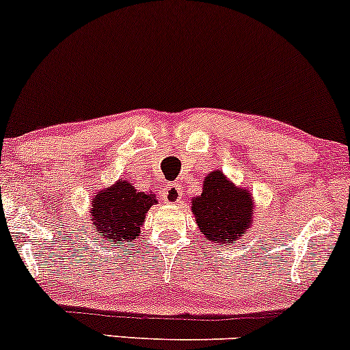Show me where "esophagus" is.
I'll return each mask as SVG.
<instances>
[{
  "label": "esophagus",
  "instance_id": "esophagus-1",
  "mask_svg": "<svg viewBox=\"0 0 350 350\" xmlns=\"http://www.w3.org/2000/svg\"><path fill=\"white\" fill-rule=\"evenodd\" d=\"M180 198H183V192H180V184L178 183H172L171 186H167L166 191H164V200H166V202H179Z\"/></svg>",
  "mask_w": 350,
  "mask_h": 350
}]
</instances>
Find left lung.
Instances as JSON below:
<instances>
[{"mask_svg":"<svg viewBox=\"0 0 350 350\" xmlns=\"http://www.w3.org/2000/svg\"><path fill=\"white\" fill-rule=\"evenodd\" d=\"M192 214L206 242H235L252 228V196L214 171L204 179L202 194L192 200Z\"/></svg>","mask_w":350,"mask_h":350,"instance_id":"obj_1","label":"left lung"}]
</instances>
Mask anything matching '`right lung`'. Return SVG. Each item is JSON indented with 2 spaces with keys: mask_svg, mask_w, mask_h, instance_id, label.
I'll return each instance as SVG.
<instances>
[{
  "mask_svg": "<svg viewBox=\"0 0 350 350\" xmlns=\"http://www.w3.org/2000/svg\"><path fill=\"white\" fill-rule=\"evenodd\" d=\"M156 204V196L138 192L128 180H118L92 198L90 226L105 240L131 242L139 235L144 215Z\"/></svg>",
  "mask_w": 350,
  "mask_h": 350,
  "instance_id": "1",
  "label": "right lung"
}]
</instances>
